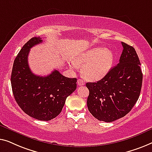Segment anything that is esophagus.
I'll use <instances>...</instances> for the list:
<instances>
[{
	"label": "esophagus",
	"instance_id": "esophagus-1",
	"mask_svg": "<svg viewBox=\"0 0 152 152\" xmlns=\"http://www.w3.org/2000/svg\"><path fill=\"white\" fill-rule=\"evenodd\" d=\"M77 83H78V85H84L85 84V81L83 80L82 79H78V81H77Z\"/></svg>",
	"mask_w": 152,
	"mask_h": 152
}]
</instances>
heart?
Masks as SVG:
<instances>
[{
    "instance_id": "1",
    "label": "heart",
    "mask_w": 152,
    "mask_h": 152,
    "mask_svg": "<svg viewBox=\"0 0 152 152\" xmlns=\"http://www.w3.org/2000/svg\"><path fill=\"white\" fill-rule=\"evenodd\" d=\"M69 62L72 67L82 66L83 76L87 80L96 81L105 76L113 65L114 54L104 48H94L86 51Z\"/></svg>"
}]
</instances>
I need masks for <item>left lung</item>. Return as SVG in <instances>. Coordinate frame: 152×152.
I'll return each instance as SVG.
<instances>
[{"instance_id": "left-lung-1", "label": "left lung", "mask_w": 152, "mask_h": 152, "mask_svg": "<svg viewBox=\"0 0 152 152\" xmlns=\"http://www.w3.org/2000/svg\"><path fill=\"white\" fill-rule=\"evenodd\" d=\"M119 63L96 83H87V107L98 121L110 123L127 114L139 98L142 83L140 61L132 46L122 42Z\"/></svg>"}]
</instances>
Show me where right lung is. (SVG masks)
Returning a JSON list of instances; mask_svg holds the SVG:
<instances>
[{
  "mask_svg": "<svg viewBox=\"0 0 152 152\" xmlns=\"http://www.w3.org/2000/svg\"><path fill=\"white\" fill-rule=\"evenodd\" d=\"M42 42L41 38L34 37L24 45L14 60L11 84L21 110L34 118L48 121L61 112L66 98L76 90L77 79L67 78L57 70L47 76L31 72L28 65L29 51Z\"/></svg>",
  "mask_w": 152,
  "mask_h": 152,
  "instance_id": "add662e5",
  "label": "right lung"
}]
</instances>
